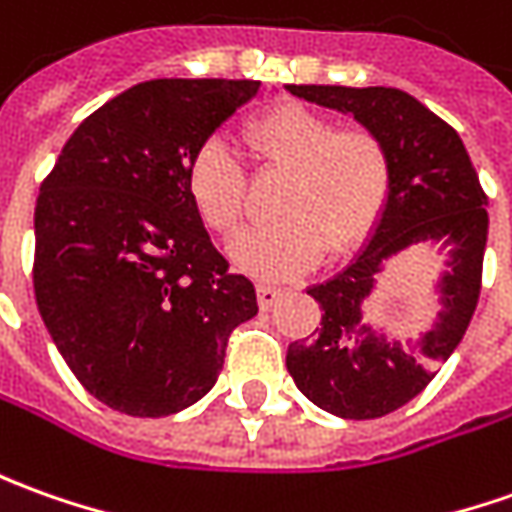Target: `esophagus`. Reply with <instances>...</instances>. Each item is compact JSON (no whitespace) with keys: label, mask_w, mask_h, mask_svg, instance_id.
<instances>
[{"label":"esophagus","mask_w":512,"mask_h":512,"mask_svg":"<svg viewBox=\"0 0 512 512\" xmlns=\"http://www.w3.org/2000/svg\"><path fill=\"white\" fill-rule=\"evenodd\" d=\"M283 297H285V288H277V285H269V283L257 285V302H260V308H263V311H269L271 305H277Z\"/></svg>","instance_id":"esophagus-1"}]
</instances>
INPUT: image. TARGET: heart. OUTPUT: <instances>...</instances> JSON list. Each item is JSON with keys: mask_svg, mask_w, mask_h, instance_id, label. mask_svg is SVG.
Returning a JSON list of instances; mask_svg holds the SVG:
<instances>
[{"mask_svg": "<svg viewBox=\"0 0 512 512\" xmlns=\"http://www.w3.org/2000/svg\"><path fill=\"white\" fill-rule=\"evenodd\" d=\"M243 142L260 168L283 170L285 182L277 193L280 221L229 246L238 269L288 280L316 266L328 246L344 252L373 232L392 190V156L375 131L336 128L319 111L283 103L243 125ZM187 193L218 235L238 229L246 176L221 139H207L190 159Z\"/></svg>", "mask_w": 512, "mask_h": 512, "instance_id": "obj_1", "label": "heart"}]
</instances>
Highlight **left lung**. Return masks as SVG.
Here are the masks:
<instances>
[{
	"label": "left lung",
	"instance_id": "left-lung-1",
	"mask_svg": "<svg viewBox=\"0 0 512 512\" xmlns=\"http://www.w3.org/2000/svg\"><path fill=\"white\" fill-rule=\"evenodd\" d=\"M300 100L350 114L392 156V190L378 224L353 260L308 285L322 322L288 344L285 364L302 395L344 420L384 417L420 395L462 342L482 288L488 210L460 134L420 100L389 86H285ZM423 245L444 266L432 281L430 328L401 343L363 314L389 259Z\"/></svg>",
	"mask_w": 512,
	"mask_h": 512
}]
</instances>
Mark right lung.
<instances>
[{
	"instance_id": "1",
	"label": "right lung",
	"mask_w": 512,
	"mask_h": 512,
	"mask_svg": "<svg viewBox=\"0 0 512 512\" xmlns=\"http://www.w3.org/2000/svg\"><path fill=\"white\" fill-rule=\"evenodd\" d=\"M260 81H145L66 139L36 201V302L89 395L131 417L201 401L257 314L187 193L196 151Z\"/></svg>"
}]
</instances>
